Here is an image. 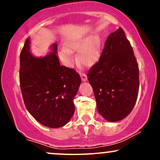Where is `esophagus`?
Instances as JSON below:
<instances>
[{
    "instance_id": "34e87169",
    "label": "esophagus",
    "mask_w": 160,
    "mask_h": 160,
    "mask_svg": "<svg viewBox=\"0 0 160 160\" xmlns=\"http://www.w3.org/2000/svg\"><path fill=\"white\" fill-rule=\"evenodd\" d=\"M80 78H81L82 81L86 82V80H87V77H86V74H84V73H80Z\"/></svg>"
}]
</instances>
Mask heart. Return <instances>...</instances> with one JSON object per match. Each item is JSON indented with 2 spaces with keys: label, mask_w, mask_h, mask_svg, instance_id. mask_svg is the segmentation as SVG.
Returning a JSON list of instances; mask_svg holds the SVG:
<instances>
[{
  "label": "heart",
  "mask_w": 160,
  "mask_h": 160,
  "mask_svg": "<svg viewBox=\"0 0 160 160\" xmlns=\"http://www.w3.org/2000/svg\"><path fill=\"white\" fill-rule=\"evenodd\" d=\"M101 43V38L93 34L72 37L65 42L66 47L60 51V58L65 65L71 66L74 61V54L71 49H78V62L84 66H92L97 62L100 55Z\"/></svg>",
  "instance_id": "obj_1"
}]
</instances>
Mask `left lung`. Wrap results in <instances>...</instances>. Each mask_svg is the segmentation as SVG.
<instances>
[{
  "instance_id": "obj_1",
  "label": "left lung",
  "mask_w": 160,
  "mask_h": 160,
  "mask_svg": "<svg viewBox=\"0 0 160 160\" xmlns=\"http://www.w3.org/2000/svg\"><path fill=\"white\" fill-rule=\"evenodd\" d=\"M88 80L97 110L106 120L117 122L132 111L139 89V69L133 49L121 28L107 38L98 62Z\"/></svg>"
}]
</instances>
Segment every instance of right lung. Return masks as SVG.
<instances>
[{
  "mask_svg": "<svg viewBox=\"0 0 160 160\" xmlns=\"http://www.w3.org/2000/svg\"><path fill=\"white\" fill-rule=\"evenodd\" d=\"M27 38L20 53L19 82L27 110L36 120L49 128L64 126L74 113L73 102L81 82L74 69L61 66L57 44L51 52L37 58L30 51Z\"/></svg>",
  "mask_w": 160,
  "mask_h": 160,
  "instance_id": "1",
  "label": "right lung"
}]
</instances>
